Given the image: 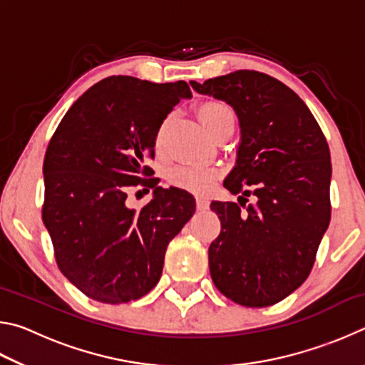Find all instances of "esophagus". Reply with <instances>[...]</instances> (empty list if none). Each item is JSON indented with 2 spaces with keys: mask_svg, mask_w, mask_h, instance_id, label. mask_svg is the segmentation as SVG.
I'll return each instance as SVG.
<instances>
[{
  "mask_svg": "<svg viewBox=\"0 0 365 365\" xmlns=\"http://www.w3.org/2000/svg\"><path fill=\"white\" fill-rule=\"evenodd\" d=\"M196 206H197V209H200V211H206V209H209L207 197H205V196H197V197H196Z\"/></svg>",
  "mask_w": 365,
  "mask_h": 365,
  "instance_id": "esophagus-1",
  "label": "esophagus"
}]
</instances>
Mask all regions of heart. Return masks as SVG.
Listing matches in <instances>:
<instances>
[{
	"mask_svg": "<svg viewBox=\"0 0 365 365\" xmlns=\"http://www.w3.org/2000/svg\"><path fill=\"white\" fill-rule=\"evenodd\" d=\"M197 117L212 135L217 133L228 122H233V113L230 108L220 101H205L197 106ZM163 128L156 138L158 146L160 145ZM219 170L215 168H200V165H178L169 170V182L175 187L195 191V193H207L214 187Z\"/></svg>",
	"mask_w": 365,
	"mask_h": 365,
	"instance_id": "b5f03b06",
	"label": "heart"
}]
</instances>
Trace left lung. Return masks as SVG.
<instances>
[{
    "mask_svg": "<svg viewBox=\"0 0 365 365\" xmlns=\"http://www.w3.org/2000/svg\"><path fill=\"white\" fill-rule=\"evenodd\" d=\"M190 85L233 108L242 137L224 187L242 193V205L257 196L246 212L232 201L211 202L222 224L209 246L212 282L238 304L272 306L307 279L329 228V145L306 103L267 73L235 71Z\"/></svg>",
    "mask_w": 365,
    "mask_h": 365,
    "instance_id": "left-lung-1",
    "label": "left lung"
}]
</instances>
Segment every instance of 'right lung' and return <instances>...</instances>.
<instances>
[{
	"mask_svg": "<svg viewBox=\"0 0 365 365\" xmlns=\"http://www.w3.org/2000/svg\"><path fill=\"white\" fill-rule=\"evenodd\" d=\"M188 98L183 80L108 77L72 104L49 141L43 224L59 270L91 299L120 304L150 293L169 242L195 214L188 191L159 187L145 165L164 119ZM138 184L153 190L140 212L125 205Z\"/></svg>",
	"mask_w": 365,
	"mask_h": 365,
	"instance_id": "right-lung-1",
	"label": "right lung"
}]
</instances>
